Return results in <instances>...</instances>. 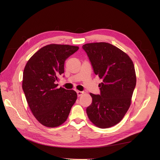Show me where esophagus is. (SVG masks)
<instances>
[{
  "mask_svg": "<svg viewBox=\"0 0 160 160\" xmlns=\"http://www.w3.org/2000/svg\"><path fill=\"white\" fill-rule=\"evenodd\" d=\"M77 96L79 97V96H81L83 94V92L82 91H77Z\"/></svg>",
  "mask_w": 160,
  "mask_h": 160,
  "instance_id": "esophagus-1",
  "label": "esophagus"
}]
</instances>
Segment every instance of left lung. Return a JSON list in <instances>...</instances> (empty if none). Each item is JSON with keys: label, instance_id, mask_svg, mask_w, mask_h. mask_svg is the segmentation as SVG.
Segmentation results:
<instances>
[{"label": "left lung", "instance_id": "obj_1", "mask_svg": "<svg viewBox=\"0 0 160 160\" xmlns=\"http://www.w3.org/2000/svg\"><path fill=\"white\" fill-rule=\"evenodd\" d=\"M82 48L95 75L102 82L100 94L90 93L92 102L86 109L90 121L100 128L118 124L128 110L136 85L134 64L129 57L110 43H88Z\"/></svg>", "mask_w": 160, "mask_h": 160}]
</instances>
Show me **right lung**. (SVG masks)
<instances>
[{
    "label": "right lung",
    "mask_w": 160,
    "mask_h": 160,
    "mask_svg": "<svg viewBox=\"0 0 160 160\" xmlns=\"http://www.w3.org/2000/svg\"><path fill=\"white\" fill-rule=\"evenodd\" d=\"M78 47L51 44L36 52L23 70L22 89L36 119L49 128L63 124L77 98L73 90L61 87L55 82L64 72L68 58L78 50Z\"/></svg>",
    "instance_id": "1"
}]
</instances>
